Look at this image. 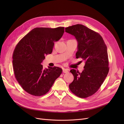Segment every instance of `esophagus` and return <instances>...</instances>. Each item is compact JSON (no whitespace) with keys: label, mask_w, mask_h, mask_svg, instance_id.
Wrapping results in <instances>:
<instances>
[{"label":"esophagus","mask_w":124,"mask_h":124,"mask_svg":"<svg viewBox=\"0 0 124 124\" xmlns=\"http://www.w3.org/2000/svg\"><path fill=\"white\" fill-rule=\"evenodd\" d=\"M63 73H68V70L67 69H66V68H63Z\"/></svg>","instance_id":"esophagus-1"}]
</instances>
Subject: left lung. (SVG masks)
Returning <instances> with one entry per match:
<instances>
[{"label":"left lung","instance_id":"8db88e82","mask_svg":"<svg viewBox=\"0 0 124 124\" xmlns=\"http://www.w3.org/2000/svg\"><path fill=\"white\" fill-rule=\"evenodd\" d=\"M65 31L75 37L77 41L76 58L85 62L81 73L75 69L70 72L74 80L69 85L71 92L81 98L94 94L101 86L109 71L107 46L97 32L82 24L65 28Z\"/></svg>","mask_w":124,"mask_h":124}]
</instances>
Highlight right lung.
Wrapping results in <instances>:
<instances>
[{
	"label": "right lung",
	"instance_id": "1",
	"mask_svg": "<svg viewBox=\"0 0 124 124\" xmlns=\"http://www.w3.org/2000/svg\"><path fill=\"white\" fill-rule=\"evenodd\" d=\"M64 32V27L36 28L20 40L15 49L12 63L15 77L23 88L30 94H46L62 69L58 67L44 69L41 64L45 56L51 54L54 42Z\"/></svg>",
	"mask_w": 124,
	"mask_h": 124
}]
</instances>
